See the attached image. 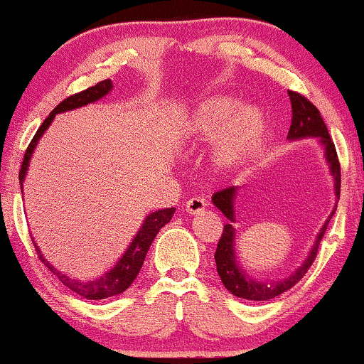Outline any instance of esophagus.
<instances>
[{"label":"esophagus","instance_id":"1","mask_svg":"<svg viewBox=\"0 0 364 364\" xmlns=\"http://www.w3.org/2000/svg\"><path fill=\"white\" fill-rule=\"evenodd\" d=\"M207 200L203 197H192L188 198L186 203V212L191 213V215H196V213H200L205 210Z\"/></svg>","mask_w":364,"mask_h":364}]
</instances>
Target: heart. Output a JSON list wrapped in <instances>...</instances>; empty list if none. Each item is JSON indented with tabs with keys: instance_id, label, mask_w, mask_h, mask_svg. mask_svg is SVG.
Returning a JSON list of instances; mask_svg holds the SVG:
<instances>
[{
	"instance_id": "1",
	"label": "heart",
	"mask_w": 364,
	"mask_h": 364,
	"mask_svg": "<svg viewBox=\"0 0 364 364\" xmlns=\"http://www.w3.org/2000/svg\"><path fill=\"white\" fill-rule=\"evenodd\" d=\"M267 119L257 106H243L228 96H213L198 104L182 122L181 136L188 142L210 141L212 159L220 168L245 164L262 146Z\"/></svg>"
}]
</instances>
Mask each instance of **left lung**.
Instances as JSON below:
<instances>
[{"instance_id":"8db88e82","label":"left lung","mask_w":364,"mask_h":364,"mask_svg":"<svg viewBox=\"0 0 364 364\" xmlns=\"http://www.w3.org/2000/svg\"><path fill=\"white\" fill-rule=\"evenodd\" d=\"M288 96H290L291 101V126L290 131H288V139H300V137H320L323 146H325L326 151V161L330 162L333 178H335V193L336 197L340 198V187H341V167L340 161H338L336 147L333 144L330 134H328V129L323 122V117L320 111H318L316 106L313 102L308 101L305 96H301L300 92L296 91H288ZM237 188L238 187H227L222 188L213 193L212 200L213 205H215L218 210H220L223 215L228 218V223L223 225V232L220 240H218L217 252H215V263H217V272L222 278V283L232 295L238 298H245V300H253V301H267L272 300L287 290H290L296 285L298 282L305 277V273L310 270V267L315 262L318 247H320L321 238L325 237L326 227L330 223V218L333 213L336 212V207L333 208L330 218H328L325 225H323L320 235H318V240L315 245H313L310 257L303 262V265L298 268V270L285 278L283 282L277 283H262L255 282L252 278H248L245 272L238 267L237 258H235V248H233V242H235V228L232 227V223L235 222V210H233V205H235V197H237Z\"/></svg>"}]
</instances>
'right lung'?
I'll list each match as a JSON object with an SVG mask.
<instances>
[{"instance_id": "right-lung-1", "label": "right lung", "mask_w": 364, "mask_h": 364, "mask_svg": "<svg viewBox=\"0 0 364 364\" xmlns=\"http://www.w3.org/2000/svg\"><path fill=\"white\" fill-rule=\"evenodd\" d=\"M111 89H112L111 79H104V81L97 82L96 86L87 87L81 92H76V94H73V96L66 97L63 102H59L58 106L53 109L51 114L44 119L41 127H39L36 134H34V137L31 139V142H29L26 152H24L21 168H19V183H21V191H23L24 176H26V171H28L29 159H31V156H33L34 147H36L39 137H41L44 131L49 127V124L53 122L54 116L59 112L71 111V109L86 106V104H89V102L97 101V99L106 96ZM173 212H176V208L172 207V208H164V210L152 212L151 215H147L146 220H144V223H142L141 230L137 232L136 238H134L131 245H129L127 252L124 253L121 260L117 262V265L114 267L112 270L104 273L101 278H96V280H92V282L71 280V278H68L64 273L59 272L58 268L49 265L48 260H44L41 252L38 250L36 245H34V248H36L39 260H41L44 265H46L49 270H51L54 275L58 277V280H61L64 285L69 288V290H73L76 295L87 298V300H104V298L119 295V293L126 291L127 288L131 287V283L136 280L139 272H141L144 258H146V255H147L149 247H151V243L154 242V238H156L159 230H161V228L166 225L168 220H171Z\"/></svg>"}]
</instances>
